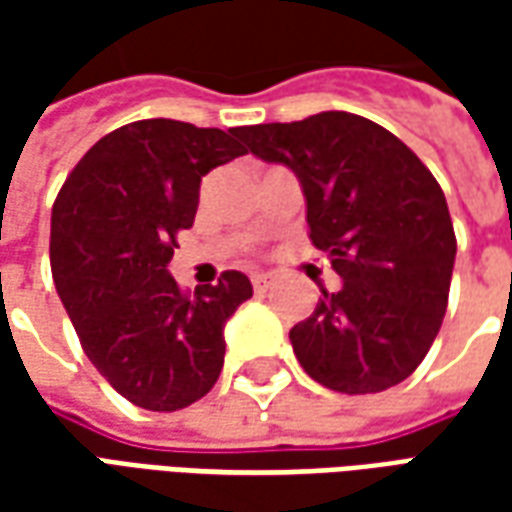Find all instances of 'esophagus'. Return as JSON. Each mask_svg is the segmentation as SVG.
Returning <instances> with one entry per match:
<instances>
[{
	"label": "esophagus",
	"instance_id": "obj_1",
	"mask_svg": "<svg viewBox=\"0 0 512 512\" xmlns=\"http://www.w3.org/2000/svg\"><path fill=\"white\" fill-rule=\"evenodd\" d=\"M271 282H274L271 274H252V288H255L257 293H266Z\"/></svg>",
	"mask_w": 512,
	"mask_h": 512
}]
</instances>
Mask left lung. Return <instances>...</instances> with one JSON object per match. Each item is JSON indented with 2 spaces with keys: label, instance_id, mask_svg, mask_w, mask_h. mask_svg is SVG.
Here are the masks:
<instances>
[{
  "label": "left lung",
  "instance_id": "1",
  "mask_svg": "<svg viewBox=\"0 0 512 512\" xmlns=\"http://www.w3.org/2000/svg\"><path fill=\"white\" fill-rule=\"evenodd\" d=\"M233 134L257 158L296 172L312 244L343 279L290 329L304 373L345 395L406 381L439 334L455 266L450 208L430 169L351 112Z\"/></svg>",
  "mask_w": 512,
  "mask_h": 512
}]
</instances>
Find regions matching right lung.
Segmentation results:
<instances>
[{"instance_id":"right-lung-1","label":"right lung","mask_w":512,"mask_h":512,"mask_svg":"<svg viewBox=\"0 0 512 512\" xmlns=\"http://www.w3.org/2000/svg\"><path fill=\"white\" fill-rule=\"evenodd\" d=\"M233 131L136 120L98 139L51 211V277L87 359L134 406L178 411L213 389L241 271L183 293L167 271L202 175L244 156Z\"/></svg>"}]
</instances>
